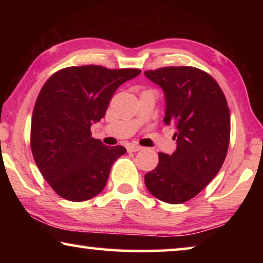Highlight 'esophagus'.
<instances>
[{"instance_id": "34e87169", "label": "esophagus", "mask_w": 263, "mask_h": 263, "mask_svg": "<svg viewBox=\"0 0 263 263\" xmlns=\"http://www.w3.org/2000/svg\"><path fill=\"white\" fill-rule=\"evenodd\" d=\"M128 152H139V151L142 149V147L140 145H135V143H130V145L127 146Z\"/></svg>"}]
</instances>
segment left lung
Wrapping results in <instances>:
<instances>
[{"instance_id": "obj_1", "label": "left lung", "mask_w": 263, "mask_h": 263, "mask_svg": "<svg viewBox=\"0 0 263 263\" xmlns=\"http://www.w3.org/2000/svg\"><path fill=\"white\" fill-rule=\"evenodd\" d=\"M145 75L163 88L164 122L174 124L177 148L159 153V163L145 175L148 192L166 203H183L215 177L228 153L230 110L218 82L194 67H164Z\"/></svg>"}]
</instances>
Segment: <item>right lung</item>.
Segmentation results:
<instances>
[{
  "instance_id": "right-lung-1",
  "label": "right lung",
  "mask_w": 263,
  "mask_h": 263,
  "mask_svg": "<svg viewBox=\"0 0 263 263\" xmlns=\"http://www.w3.org/2000/svg\"><path fill=\"white\" fill-rule=\"evenodd\" d=\"M140 73L89 64L63 68L46 80L32 114L31 149L57 195L80 202L104 189L114 161L127 149L92 138L91 125L105 116L116 89Z\"/></svg>"
}]
</instances>
